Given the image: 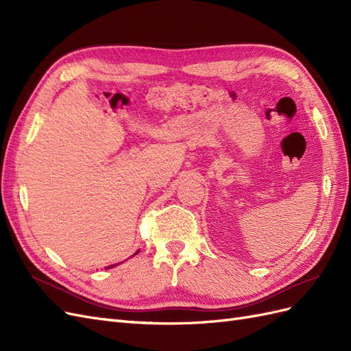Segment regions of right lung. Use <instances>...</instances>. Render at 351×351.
Masks as SVG:
<instances>
[{
	"label": "right lung",
	"mask_w": 351,
	"mask_h": 351,
	"mask_svg": "<svg viewBox=\"0 0 351 351\" xmlns=\"http://www.w3.org/2000/svg\"><path fill=\"white\" fill-rule=\"evenodd\" d=\"M137 253H139V250L136 252V254H137ZM112 267H115V265H110V267H107V269H110V268H112Z\"/></svg>",
	"instance_id": "add662e5"
}]
</instances>
